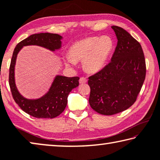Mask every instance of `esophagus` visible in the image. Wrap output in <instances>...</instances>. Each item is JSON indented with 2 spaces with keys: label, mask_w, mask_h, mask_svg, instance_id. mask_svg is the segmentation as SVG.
Here are the masks:
<instances>
[{
  "label": "esophagus",
  "mask_w": 160,
  "mask_h": 160,
  "mask_svg": "<svg viewBox=\"0 0 160 160\" xmlns=\"http://www.w3.org/2000/svg\"><path fill=\"white\" fill-rule=\"evenodd\" d=\"M79 82H80V84H84V83L87 82V79L85 78H80Z\"/></svg>",
  "instance_id": "esophagus-1"
}]
</instances>
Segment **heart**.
<instances>
[{
    "instance_id": "obj_1",
    "label": "heart",
    "mask_w": 160,
    "mask_h": 160,
    "mask_svg": "<svg viewBox=\"0 0 160 160\" xmlns=\"http://www.w3.org/2000/svg\"><path fill=\"white\" fill-rule=\"evenodd\" d=\"M113 48V39L108 36L88 37L71 45L65 64L73 66L75 61L82 60L85 71L90 73L98 72L106 65Z\"/></svg>"
}]
</instances>
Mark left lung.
<instances>
[{
  "label": "left lung",
  "mask_w": 160,
  "mask_h": 160,
  "mask_svg": "<svg viewBox=\"0 0 160 160\" xmlns=\"http://www.w3.org/2000/svg\"><path fill=\"white\" fill-rule=\"evenodd\" d=\"M111 28L118 41L111 62L88 78L90 106L106 116L132 106L146 76L144 55L139 43L123 28L117 26Z\"/></svg>",
  "instance_id": "obj_1"
}]
</instances>
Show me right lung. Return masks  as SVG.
I'll use <instances>...</instances> for the list:
<instances>
[{"mask_svg": "<svg viewBox=\"0 0 160 160\" xmlns=\"http://www.w3.org/2000/svg\"><path fill=\"white\" fill-rule=\"evenodd\" d=\"M63 37L57 34L39 33L29 36L19 42L14 49L9 69V85L14 101L19 107L30 116L38 118H53L65 110L69 93L79 85L78 77L68 78L57 75L48 91L36 99L27 98L20 93L16 85L15 66L18 52L23 47L39 46L56 52L62 48Z\"/></svg>", "mask_w": 160, "mask_h": 160, "instance_id": "right-lung-1", "label": "right lung"}]
</instances>
